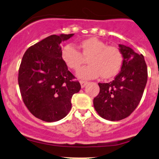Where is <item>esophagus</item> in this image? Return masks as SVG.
<instances>
[{
  "mask_svg": "<svg viewBox=\"0 0 159 159\" xmlns=\"http://www.w3.org/2000/svg\"><path fill=\"white\" fill-rule=\"evenodd\" d=\"M80 84H81V86L82 88H84V87L85 86L87 85V81H80Z\"/></svg>",
  "mask_w": 159,
  "mask_h": 159,
  "instance_id": "obj_1",
  "label": "esophagus"
}]
</instances>
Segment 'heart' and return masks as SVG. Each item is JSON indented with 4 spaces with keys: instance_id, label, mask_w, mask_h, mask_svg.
<instances>
[{
    "instance_id": "obj_1",
    "label": "heart",
    "mask_w": 159,
    "mask_h": 159,
    "mask_svg": "<svg viewBox=\"0 0 159 159\" xmlns=\"http://www.w3.org/2000/svg\"><path fill=\"white\" fill-rule=\"evenodd\" d=\"M81 52L72 45H66L62 49L61 57L69 68L77 70L83 63L84 57H89L90 65L81 67L77 76L81 79H93L101 75L103 78L114 77L119 72L123 63V54L115 46H107L96 37H90L79 45Z\"/></svg>"
}]
</instances>
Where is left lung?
<instances>
[{"label": "left lung", "mask_w": 159, "mask_h": 159, "mask_svg": "<svg viewBox=\"0 0 159 159\" xmlns=\"http://www.w3.org/2000/svg\"><path fill=\"white\" fill-rule=\"evenodd\" d=\"M123 61L121 71L110 83H98L99 93L93 99L96 112L104 119L118 121L135 110L147 81V66L142 54L119 45Z\"/></svg>", "instance_id": "1"}]
</instances>
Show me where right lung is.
Masks as SVG:
<instances>
[{"label":"right lung","instance_id":"obj_1","mask_svg":"<svg viewBox=\"0 0 159 159\" xmlns=\"http://www.w3.org/2000/svg\"><path fill=\"white\" fill-rule=\"evenodd\" d=\"M73 35L49 36L30 46L21 60L18 81L23 102L45 122L64 118L72 108V96L81 90L61 57V43Z\"/></svg>","mask_w":159,"mask_h":159}]
</instances>
